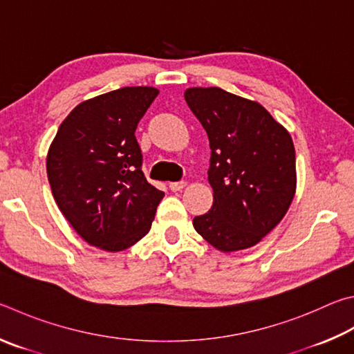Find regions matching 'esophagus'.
I'll return each instance as SVG.
<instances>
[{"mask_svg": "<svg viewBox=\"0 0 354 354\" xmlns=\"http://www.w3.org/2000/svg\"><path fill=\"white\" fill-rule=\"evenodd\" d=\"M185 181H175V183H170L169 184V187H170V190L171 192H178V190H181V189H184L185 187Z\"/></svg>", "mask_w": 354, "mask_h": 354, "instance_id": "34e87169", "label": "esophagus"}]
</instances>
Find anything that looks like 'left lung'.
I'll return each mask as SVG.
<instances>
[{
    "label": "left lung",
    "mask_w": 354,
    "mask_h": 354,
    "mask_svg": "<svg viewBox=\"0 0 354 354\" xmlns=\"http://www.w3.org/2000/svg\"><path fill=\"white\" fill-rule=\"evenodd\" d=\"M184 97L207 133L214 189V204L194 227L223 252L254 246L294 198L292 139L260 104L221 88H189Z\"/></svg>",
    "instance_id": "8db88e82"
}]
</instances>
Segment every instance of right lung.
I'll use <instances>...</instances> for the list:
<instances>
[{"label":"right lung","instance_id":"obj_1","mask_svg":"<svg viewBox=\"0 0 354 354\" xmlns=\"http://www.w3.org/2000/svg\"><path fill=\"white\" fill-rule=\"evenodd\" d=\"M159 91L127 86L77 105L48 153V179L57 205L83 240L122 250L149 234L164 192L142 171L134 136Z\"/></svg>","mask_w":354,"mask_h":354}]
</instances>
